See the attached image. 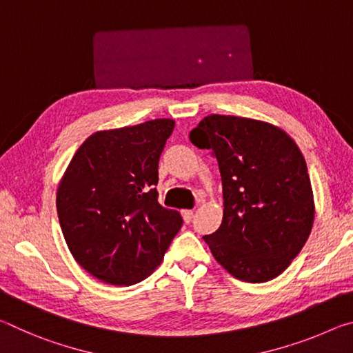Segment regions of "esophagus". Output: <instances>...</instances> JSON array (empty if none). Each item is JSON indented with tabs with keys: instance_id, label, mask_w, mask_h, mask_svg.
<instances>
[{
	"instance_id": "34e87169",
	"label": "esophagus",
	"mask_w": 353,
	"mask_h": 353,
	"mask_svg": "<svg viewBox=\"0 0 353 353\" xmlns=\"http://www.w3.org/2000/svg\"><path fill=\"white\" fill-rule=\"evenodd\" d=\"M181 213H182V218L185 223H190L191 218H193V210H182Z\"/></svg>"
}]
</instances>
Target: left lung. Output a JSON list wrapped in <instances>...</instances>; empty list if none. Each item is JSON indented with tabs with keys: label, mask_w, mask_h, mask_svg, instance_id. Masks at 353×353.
I'll list each match as a JSON object with an SVG mask.
<instances>
[{
	"label": "left lung",
	"mask_w": 353,
	"mask_h": 353,
	"mask_svg": "<svg viewBox=\"0 0 353 353\" xmlns=\"http://www.w3.org/2000/svg\"><path fill=\"white\" fill-rule=\"evenodd\" d=\"M190 140L212 149L223 181V223L204 236L214 260L243 282L276 279L301 252L314 221L301 149L271 123L218 113L202 119Z\"/></svg>",
	"instance_id": "obj_1"
}]
</instances>
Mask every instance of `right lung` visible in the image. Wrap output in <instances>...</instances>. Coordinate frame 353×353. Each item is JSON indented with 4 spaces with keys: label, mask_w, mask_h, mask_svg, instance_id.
Masks as SVG:
<instances>
[{
    "label": "right lung",
    "mask_w": 353,
    "mask_h": 353,
    "mask_svg": "<svg viewBox=\"0 0 353 353\" xmlns=\"http://www.w3.org/2000/svg\"><path fill=\"white\" fill-rule=\"evenodd\" d=\"M159 118L98 130L82 143L57 188V214L74 260L101 282L129 286L163 260L182 216L159 204V159L174 129Z\"/></svg>",
    "instance_id": "1"
}]
</instances>
